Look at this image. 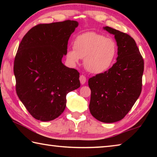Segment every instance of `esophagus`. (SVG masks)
I'll return each mask as SVG.
<instances>
[{
  "mask_svg": "<svg viewBox=\"0 0 157 157\" xmlns=\"http://www.w3.org/2000/svg\"><path fill=\"white\" fill-rule=\"evenodd\" d=\"M79 81H80L82 84H84L85 83H86V77L83 75H81L80 76H79Z\"/></svg>",
  "mask_w": 157,
  "mask_h": 157,
  "instance_id": "1",
  "label": "esophagus"
}]
</instances>
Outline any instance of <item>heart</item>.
<instances>
[{
	"instance_id": "b5f03b06",
	"label": "heart",
	"mask_w": 157,
	"mask_h": 157,
	"mask_svg": "<svg viewBox=\"0 0 157 157\" xmlns=\"http://www.w3.org/2000/svg\"><path fill=\"white\" fill-rule=\"evenodd\" d=\"M117 50V44L113 39L94 32H88L75 37L73 48L68 50L66 57L72 63L84 59L87 71L99 74L112 66Z\"/></svg>"
}]
</instances>
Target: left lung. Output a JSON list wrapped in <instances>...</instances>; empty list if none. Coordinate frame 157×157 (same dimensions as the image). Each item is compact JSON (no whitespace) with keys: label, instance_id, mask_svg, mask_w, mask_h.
I'll list each match as a JSON object with an SVG mask.
<instances>
[{"label":"left lung","instance_id":"obj_1","mask_svg":"<svg viewBox=\"0 0 157 157\" xmlns=\"http://www.w3.org/2000/svg\"><path fill=\"white\" fill-rule=\"evenodd\" d=\"M103 28L114 35L118 57L108 71L89 78V110L98 121L111 123L122 120L139 98L144 61L132 36L108 26Z\"/></svg>","mask_w":157,"mask_h":157}]
</instances>
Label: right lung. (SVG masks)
Segmentation results:
<instances>
[{
  "label": "right lung",
  "instance_id": "add662e5",
  "mask_svg": "<svg viewBox=\"0 0 157 157\" xmlns=\"http://www.w3.org/2000/svg\"><path fill=\"white\" fill-rule=\"evenodd\" d=\"M78 26L67 20L31 28L21 41L14 63L16 91L36 120L50 121L66 108V95L80 86L79 73L62 62L68 39Z\"/></svg>",
  "mask_w": 157,
  "mask_h": 157
}]
</instances>
